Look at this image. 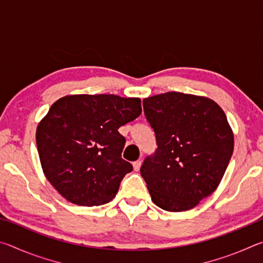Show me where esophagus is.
Listing matches in <instances>:
<instances>
[{
    "mask_svg": "<svg viewBox=\"0 0 263 263\" xmlns=\"http://www.w3.org/2000/svg\"><path fill=\"white\" fill-rule=\"evenodd\" d=\"M140 167H141V161H140V160H138V161L133 162V169H135L136 172L139 171Z\"/></svg>",
    "mask_w": 263,
    "mask_h": 263,
    "instance_id": "esophagus-1",
    "label": "esophagus"
}]
</instances>
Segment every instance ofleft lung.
<instances>
[{
	"instance_id": "1",
	"label": "left lung",
	"mask_w": 263,
	"mask_h": 263,
	"mask_svg": "<svg viewBox=\"0 0 263 263\" xmlns=\"http://www.w3.org/2000/svg\"><path fill=\"white\" fill-rule=\"evenodd\" d=\"M158 149L140 168L153 203L166 211L198 205L219 185L234 136L226 115L209 97L169 91L142 101Z\"/></svg>"
}]
</instances>
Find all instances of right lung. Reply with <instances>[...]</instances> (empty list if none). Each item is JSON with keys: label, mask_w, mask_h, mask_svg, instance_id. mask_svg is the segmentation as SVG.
Masks as SVG:
<instances>
[{"label": "right lung", "mask_w": 263, "mask_h": 263, "mask_svg": "<svg viewBox=\"0 0 263 263\" xmlns=\"http://www.w3.org/2000/svg\"><path fill=\"white\" fill-rule=\"evenodd\" d=\"M141 114L138 97L67 95L39 122L35 141L48 182L68 202L97 206L115 198L132 164L118 128Z\"/></svg>", "instance_id": "right-lung-1"}]
</instances>
